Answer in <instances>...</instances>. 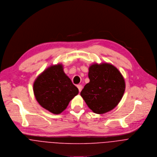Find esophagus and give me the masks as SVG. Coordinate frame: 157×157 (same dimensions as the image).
<instances>
[{
    "instance_id": "34e87169",
    "label": "esophagus",
    "mask_w": 157,
    "mask_h": 157,
    "mask_svg": "<svg viewBox=\"0 0 157 157\" xmlns=\"http://www.w3.org/2000/svg\"><path fill=\"white\" fill-rule=\"evenodd\" d=\"M77 88H78V90H79V91L80 92L81 91H82V86L81 85H77Z\"/></svg>"
}]
</instances>
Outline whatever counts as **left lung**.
Listing matches in <instances>:
<instances>
[{"mask_svg": "<svg viewBox=\"0 0 157 157\" xmlns=\"http://www.w3.org/2000/svg\"><path fill=\"white\" fill-rule=\"evenodd\" d=\"M90 82L80 95L94 113L104 114L114 109L125 91V82L120 72L113 65L95 64L89 68Z\"/></svg>", "mask_w": 157, "mask_h": 157, "instance_id": "1", "label": "left lung"}]
</instances>
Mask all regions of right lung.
<instances>
[{"label": "right lung", "mask_w": 157, "mask_h": 157, "mask_svg": "<svg viewBox=\"0 0 157 157\" xmlns=\"http://www.w3.org/2000/svg\"><path fill=\"white\" fill-rule=\"evenodd\" d=\"M35 96L39 104L53 114H60L78 93V88L65 74L61 64L44 71L33 84Z\"/></svg>", "instance_id": "add662e5"}]
</instances>
